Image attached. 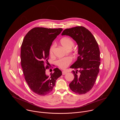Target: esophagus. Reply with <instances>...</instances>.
Returning a JSON list of instances; mask_svg holds the SVG:
<instances>
[{"label":"esophagus","instance_id":"obj_1","mask_svg":"<svg viewBox=\"0 0 120 120\" xmlns=\"http://www.w3.org/2000/svg\"><path fill=\"white\" fill-rule=\"evenodd\" d=\"M67 71H62V75H65L66 74V73H67Z\"/></svg>","mask_w":120,"mask_h":120}]
</instances>
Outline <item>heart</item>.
I'll use <instances>...</instances> for the list:
<instances>
[{
	"label": "heart",
	"instance_id": "obj_1",
	"mask_svg": "<svg viewBox=\"0 0 120 120\" xmlns=\"http://www.w3.org/2000/svg\"><path fill=\"white\" fill-rule=\"evenodd\" d=\"M61 45L66 49H70L74 46V42L72 40L68 37H64L60 40ZM55 47L54 44H52L49 49V53L51 55L53 54V51ZM71 62V59L70 57H66L58 60L56 61L57 65L61 68H67Z\"/></svg>",
	"mask_w": 120,
	"mask_h": 120
}]
</instances>
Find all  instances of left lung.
Returning <instances> with one entry per match:
<instances>
[{
	"label": "left lung",
	"mask_w": 120,
	"mask_h": 120,
	"mask_svg": "<svg viewBox=\"0 0 120 120\" xmlns=\"http://www.w3.org/2000/svg\"><path fill=\"white\" fill-rule=\"evenodd\" d=\"M62 35L71 37L78 46L77 60L70 67L74 79L69 84L71 90L76 93L84 94L93 87L99 71L100 50L95 37L86 28L77 26L65 30Z\"/></svg>",
	"instance_id": "1"
}]
</instances>
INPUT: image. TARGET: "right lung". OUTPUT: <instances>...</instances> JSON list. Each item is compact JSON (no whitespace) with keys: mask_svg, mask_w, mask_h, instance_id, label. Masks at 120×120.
Segmentation results:
<instances>
[{"mask_svg":"<svg viewBox=\"0 0 120 120\" xmlns=\"http://www.w3.org/2000/svg\"><path fill=\"white\" fill-rule=\"evenodd\" d=\"M63 29L34 28L25 36L21 46V60L25 79L35 94L45 96L50 93L61 71L54 69L49 76L46 74L49 67V49L53 40ZM45 64L47 65L45 68Z\"/></svg>","mask_w":120,"mask_h":120,"instance_id":"right-lung-1","label":"right lung"}]
</instances>
